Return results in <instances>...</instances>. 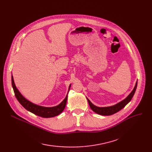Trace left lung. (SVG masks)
Listing matches in <instances>:
<instances>
[{
    "label": "left lung",
    "instance_id": "1",
    "mask_svg": "<svg viewBox=\"0 0 152 152\" xmlns=\"http://www.w3.org/2000/svg\"><path fill=\"white\" fill-rule=\"evenodd\" d=\"M137 86V82H136V83H135L134 88L133 89L132 91L129 94L128 96H127L123 100L116 103V105H113V106L106 107H99L94 105L93 103L87 98V101H88L89 105L91 108L94 111L95 113H96L100 115H103V116L111 115H113V114L117 113L118 111L123 109L127 104V103H128L131 100L132 98L133 97L134 95L135 94V90H136Z\"/></svg>",
    "mask_w": 152,
    "mask_h": 152
}]
</instances>
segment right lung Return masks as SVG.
Segmentation results:
<instances>
[{
    "instance_id": "right-lung-1",
    "label": "right lung",
    "mask_w": 152,
    "mask_h": 152,
    "mask_svg": "<svg viewBox=\"0 0 152 152\" xmlns=\"http://www.w3.org/2000/svg\"><path fill=\"white\" fill-rule=\"evenodd\" d=\"M12 84L15 97L18 100V101L20 102V104L26 110L42 118L54 117L55 116L60 115L65 108L68 99V94L65 99H64L57 106L53 107H45L34 104V103L31 102L30 101L26 99L24 97L22 94L19 92V91L17 88V87H16L14 83L13 76H12ZM71 85V84H70L69 86L68 92L69 91Z\"/></svg>"
}]
</instances>
